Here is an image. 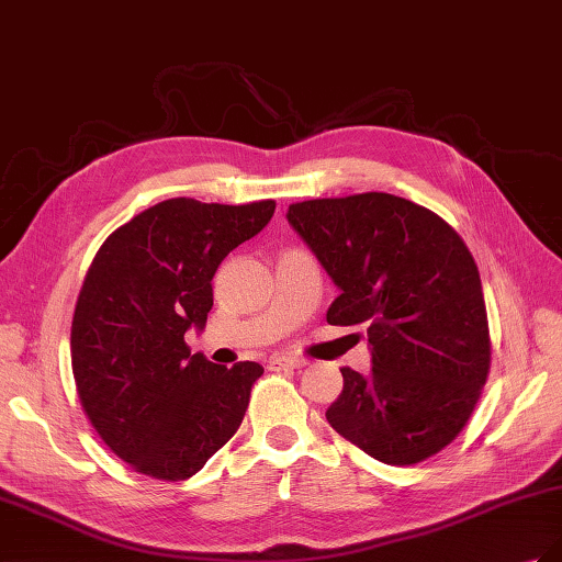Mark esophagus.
I'll use <instances>...</instances> for the list:
<instances>
[{
    "instance_id": "esophagus-1",
    "label": "esophagus",
    "mask_w": 562,
    "mask_h": 562,
    "mask_svg": "<svg viewBox=\"0 0 562 562\" xmlns=\"http://www.w3.org/2000/svg\"><path fill=\"white\" fill-rule=\"evenodd\" d=\"M302 366L304 361L297 359V356H271L269 359V370H295Z\"/></svg>"
}]
</instances>
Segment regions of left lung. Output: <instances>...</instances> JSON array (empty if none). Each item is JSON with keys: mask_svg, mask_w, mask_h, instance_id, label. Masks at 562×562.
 <instances>
[{"mask_svg": "<svg viewBox=\"0 0 562 562\" xmlns=\"http://www.w3.org/2000/svg\"><path fill=\"white\" fill-rule=\"evenodd\" d=\"M285 217L339 288L330 326L368 333L372 370L342 368L330 427L391 467L450 446L490 372L483 285L462 236L384 192L293 203Z\"/></svg>", "mask_w": 562, "mask_h": 562, "instance_id": "8db88e82", "label": "left lung"}]
</instances>
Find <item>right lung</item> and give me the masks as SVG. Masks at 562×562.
<instances>
[{"label": "right lung", "mask_w": 562, "mask_h": 562, "mask_svg": "<svg viewBox=\"0 0 562 562\" xmlns=\"http://www.w3.org/2000/svg\"><path fill=\"white\" fill-rule=\"evenodd\" d=\"M274 201L168 199L114 229L87 271L72 318V372L105 446L159 481H184L241 427L262 366L211 363L184 345L213 307V277L252 239Z\"/></svg>", "instance_id": "add662e5"}]
</instances>
